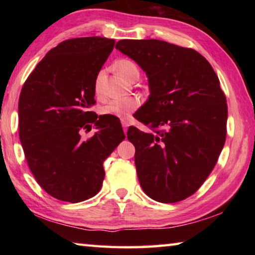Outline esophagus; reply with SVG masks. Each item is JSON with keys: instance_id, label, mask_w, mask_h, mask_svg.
I'll return each instance as SVG.
<instances>
[{"instance_id": "esophagus-1", "label": "esophagus", "mask_w": 255, "mask_h": 255, "mask_svg": "<svg viewBox=\"0 0 255 255\" xmlns=\"http://www.w3.org/2000/svg\"><path fill=\"white\" fill-rule=\"evenodd\" d=\"M122 125H123V127H124V131L126 132L127 131V128L129 127V123L126 122V120H122Z\"/></svg>"}]
</instances>
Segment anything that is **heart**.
I'll return each instance as SVG.
<instances>
[{"mask_svg": "<svg viewBox=\"0 0 255 255\" xmlns=\"http://www.w3.org/2000/svg\"><path fill=\"white\" fill-rule=\"evenodd\" d=\"M116 71L118 74L124 77L125 80L131 82L133 79L139 76L137 65L129 59H119L115 64ZM102 76L103 72H99L96 80H94V92L97 96L101 94V85H102ZM139 107V100L137 98H123L111 100L105 106L101 107L100 112L103 116H114L117 118H127L131 112L135 111Z\"/></svg>", "mask_w": 255, "mask_h": 255, "instance_id": "heart-1", "label": "heart"}]
</instances>
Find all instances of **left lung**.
I'll list each match as a JSON object with an SVG mask.
<instances>
[{
	"mask_svg": "<svg viewBox=\"0 0 255 255\" xmlns=\"http://www.w3.org/2000/svg\"><path fill=\"white\" fill-rule=\"evenodd\" d=\"M116 49L148 77L149 98L136 119L153 132L133 126L127 132L141 188L164 204L184 200L208 178L226 140L227 103L218 76L195 49L163 40L124 39Z\"/></svg>",
	"mask_w": 255,
	"mask_h": 255,
	"instance_id": "8db88e82",
	"label": "left lung"
}]
</instances>
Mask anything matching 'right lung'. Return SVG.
<instances>
[{
    "label": "right lung",
    "instance_id": "1",
    "mask_svg": "<svg viewBox=\"0 0 255 255\" xmlns=\"http://www.w3.org/2000/svg\"><path fill=\"white\" fill-rule=\"evenodd\" d=\"M115 40L82 37L50 49L25 80L19 98V137L38 184L56 199L75 202L100 191L103 162L125 139L114 116L90 110L94 80ZM98 131L88 140L82 131Z\"/></svg>",
    "mask_w": 255,
    "mask_h": 255
}]
</instances>
